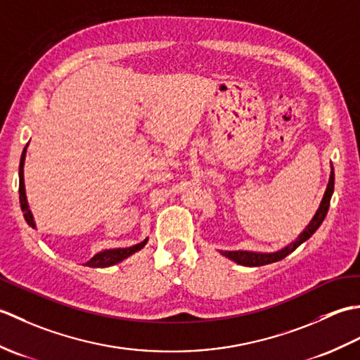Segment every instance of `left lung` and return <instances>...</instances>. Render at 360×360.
<instances>
[{
    "label": "left lung",
    "instance_id": "8db88e82",
    "mask_svg": "<svg viewBox=\"0 0 360 360\" xmlns=\"http://www.w3.org/2000/svg\"><path fill=\"white\" fill-rule=\"evenodd\" d=\"M334 192V170L331 172L330 176V182H328L326 192L323 195V200L320 202V207L316 212L314 218L311 219V223L307 226V229L298 235V238L295 241H292L290 244H288L286 248H283L277 252H271V254H259V252H248V250H221V254L224 257L233 259L235 263L243 264V266H249V267H255V266H264V264H271L275 262H280L285 257H288L290 252H294L302 243L307 241L308 238H311L312 233H314L317 229L320 227V224L323 223V219L328 213V209H330V201L331 196Z\"/></svg>",
    "mask_w": 360,
    "mask_h": 360
}]
</instances>
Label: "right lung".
<instances>
[{"label": "right lung", "mask_w": 360, "mask_h": 360, "mask_svg": "<svg viewBox=\"0 0 360 360\" xmlns=\"http://www.w3.org/2000/svg\"><path fill=\"white\" fill-rule=\"evenodd\" d=\"M27 147V145H26ZM26 147L22 150V155H21V160H20V204H21V210L25 212V219L27 221V224L30 227H35L34 223V217L32 213L29 210V205H27V200H26V190H25V173H22V167H25V158H26ZM148 238L143 240L139 244H134L131 248H119V249H108V250H102L96 254L93 258L86 262L85 266L89 267H108L112 266L116 263H120L122 259L128 258L129 255H133L134 252L141 250L145 244H147Z\"/></svg>", "instance_id": "add662e5"}]
</instances>
